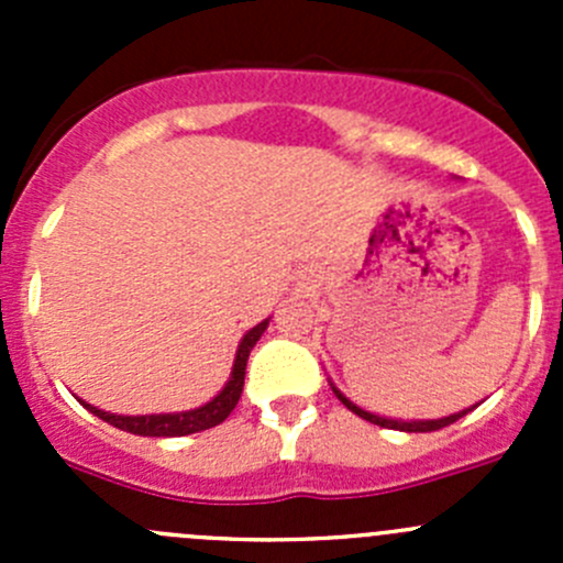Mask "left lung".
I'll use <instances>...</instances> for the list:
<instances>
[{
  "label": "left lung",
  "instance_id": "left-lung-1",
  "mask_svg": "<svg viewBox=\"0 0 563 563\" xmlns=\"http://www.w3.org/2000/svg\"><path fill=\"white\" fill-rule=\"evenodd\" d=\"M334 395H338V400L343 402L345 408H349V411H354L356 417H362V419H367V422H373V424H378V428H391V430H406V433H430V430H441V428H446V424H452V422H457L460 417H465V413L471 411H460V413H452V417H444V419H430V422H397V419H384V417H376V413H367V411H362L360 406H354V402L351 400H345L343 395H340L338 389H334Z\"/></svg>",
  "mask_w": 563,
  "mask_h": 563
}]
</instances>
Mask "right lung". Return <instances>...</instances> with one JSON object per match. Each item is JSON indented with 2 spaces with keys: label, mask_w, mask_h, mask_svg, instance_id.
<instances>
[{
  "label": "right lung",
  "mask_w": 563,
  "mask_h": 563,
  "mask_svg": "<svg viewBox=\"0 0 563 563\" xmlns=\"http://www.w3.org/2000/svg\"><path fill=\"white\" fill-rule=\"evenodd\" d=\"M266 323L269 321H261L258 327H253L245 338H242L229 384H225L223 391H220L214 400H209L207 406L196 408V411L152 413V417H119V413L100 411V408L89 406V402H84V406H87L95 417L103 419V422L113 424V428H119V430H128V433H133V435H157V439H174V435H190V433H198V430L214 428V424L223 422V419L234 411L236 402H240L242 387H245L247 356H250V351H253V345L258 343L261 334H264Z\"/></svg>",
  "instance_id": "add662e5"
}]
</instances>
